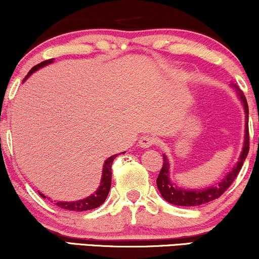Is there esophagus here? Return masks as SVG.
<instances>
[{
	"instance_id": "esophagus-1",
	"label": "esophagus",
	"mask_w": 259,
	"mask_h": 259,
	"mask_svg": "<svg viewBox=\"0 0 259 259\" xmlns=\"http://www.w3.org/2000/svg\"><path fill=\"white\" fill-rule=\"evenodd\" d=\"M138 144H139V147H141V148H144V149L145 148H150V147H153L154 144H156V138H155V137H153V136L145 135V136L141 137Z\"/></svg>"
}]
</instances>
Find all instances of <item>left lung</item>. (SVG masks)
<instances>
[{
	"label": "left lung",
	"instance_id": "left-lung-1",
	"mask_svg": "<svg viewBox=\"0 0 259 259\" xmlns=\"http://www.w3.org/2000/svg\"><path fill=\"white\" fill-rule=\"evenodd\" d=\"M233 87L236 88V94H238L245 111L244 144H242V150L238 159V162L233 167L232 171L228 172L227 176H224V178L222 179L220 183L211 185V187L207 188H202V189H185V188L177 187L171 181V178H169V175H171L169 173V162L166 155L163 154V163L162 167H161L159 177L156 179V184L161 196L167 202L176 206H188L189 207V206H201L203 203L213 201V200L218 199L232 185L234 179L239 175L240 169H241L242 165H244V161L246 160V156L248 154V149H250V143H248V141H250V137H248V105L244 93L235 84H233Z\"/></svg>",
	"mask_w": 259,
	"mask_h": 259
}]
</instances>
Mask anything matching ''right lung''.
I'll return each instance as SVG.
<instances>
[{
  "label": "right lung",
  "mask_w": 259,
  "mask_h": 259,
  "mask_svg": "<svg viewBox=\"0 0 259 259\" xmlns=\"http://www.w3.org/2000/svg\"><path fill=\"white\" fill-rule=\"evenodd\" d=\"M53 63V59H48L45 60V62L37 64L33 68L27 72V75L25 76L23 82H25L27 78L31 76L33 72L37 71L38 69L44 68V66L48 65V64ZM124 153V151H123ZM117 156L116 155H112V156L109 157V159L105 160L104 165H103V173H102V179H100V185L99 188L97 189L92 195L84 197V199L77 200V201H54L57 206H59L60 208L63 209H68V211H76V212H82V211H88V209H93L99 207L100 205H103V202L105 201V199L108 197L109 190H110L111 187V165L112 161H114L115 157ZM44 199H46V196L44 194L38 193Z\"/></svg>",
  "instance_id": "right-lung-1"
}]
</instances>
